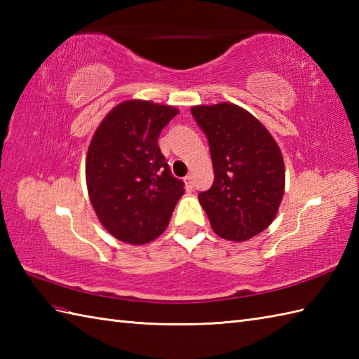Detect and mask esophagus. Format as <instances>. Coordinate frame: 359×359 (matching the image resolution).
I'll list each match as a JSON object with an SVG mask.
<instances>
[{"instance_id": "esophagus-1", "label": "esophagus", "mask_w": 359, "mask_h": 359, "mask_svg": "<svg viewBox=\"0 0 359 359\" xmlns=\"http://www.w3.org/2000/svg\"><path fill=\"white\" fill-rule=\"evenodd\" d=\"M184 184H185V188L188 189V191H193V188H194V182H193V177H191V175H187V177L184 179Z\"/></svg>"}]
</instances>
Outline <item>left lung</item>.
<instances>
[{"mask_svg": "<svg viewBox=\"0 0 359 359\" xmlns=\"http://www.w3.org/2000/svg\"><path fill=\"white\" fill-rule=\"evenodd\" d=\"M193 116L210 143L215 182L199 194L211 228L220 238L243 242L276 217L285 168L276 140L261 121L233 103L197 104Z\"/></svg>", "mask_w": 359, "mask_h": 359, "instance_id": "1", "label": "left lung"}]
</instances>
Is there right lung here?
Here are the masks:
<instances>
[{"mask_svg": "<svg viewBox=\"0 0 359 359\" xmlns=\"http://www.w3.org/2000/svg\"><path fill=\"white\" fill-rule=\"evenodd\" d=\"M179 109L126 100L98 125L86 156V185L100 224L114 238L143 245L162 234L184 182L165 162L157 139Z\"/></svg>", "mask_w": 359, "mask_h": 359, "instance_id": "1", "label": "right lung"}]
</instances>
